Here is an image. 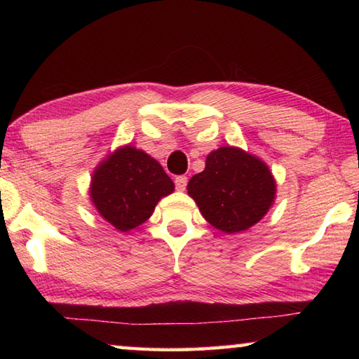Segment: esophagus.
I'll list each match as a JSON object with an SVG mask.
<instances>
[{
  "label": "esophagus",
  "mask_w": 359,
  "mask_h": 359,
  "mask_svg": "<svg viewBox=\"0 0 359 359\" xmlns=\"http://www.w3.org/2000/svg\"><path fill=\"white\" fill-rule=\"evenodd\" d=\"M187 182H188V179L185 177V175H179V177H175V188H177L179 191H184L187 188Z\"/></svg>",
  "instance_id": "esophagus-1"
}]
</instances>
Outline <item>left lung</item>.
<instances>
[{"mask_svg": "<svg viewBox=\"0 0 359 359\" xmlns=\"http://www.w3.org/2000/svg\"><path fill=\"white\" fill-rule=\"evenodd\" d=\"M187 190L212 226L234 234L252 228L269 212L277 184L261 158L224 145L210 151L204 171L193 175Z\"/></svg>", "mask_w": 359, "mask_h": 359, "instance_id": "left-lung-1", "label": "left lung"}]
</instances>
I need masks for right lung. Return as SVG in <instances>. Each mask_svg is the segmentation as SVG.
Segmentation results:
<instances>
[{
  "label": "right lung",
  "instance_id": "1",
  "mask_svg": "<svg viewBox=\"0 0 359 359\" xmlns=\"http://www.w3.org/2000/svg\"><path fill=\"white\" fill-rule=\"evenodd\" d=\"M172 191L174 182L160 163L131 144L98 163L88 188L96 212L121 233L147 222L158 201Z\"/></svg>",
  "mask_w": 359,
  "mask_h": 359
}]
</instances>
